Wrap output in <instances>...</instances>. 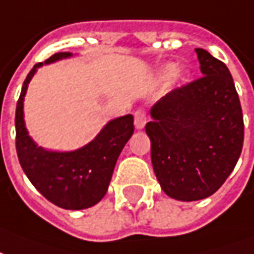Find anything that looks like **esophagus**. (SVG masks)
<instances>
[{
    "mask_svg": "<svg viewBox=\"0 0 254 254\" xmlns=\"http://www.w3.org/2000/svg\"><path fill=\"white\" fill-rule=\"evenodd\" d=\"M146 122H147V118H146L145 111L142 109H138L134 115V125L136 129H142L146 126Z\"/></svg>",
    "mask_w": 254,
    "mask_h": 254,
    "instance_id": "1",
    "label": "esophagus"
}]
</instances>
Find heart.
Returning <instances> with one entry per match:
<instances>
[{"instance_id":"1","label":"heart","mask_w":254,"mask_h":254,"mask_svg":"<svg viewBox=\"0 0 254 254\" xmlns=\"http://www.w3.org/2000/svg\"><path fill=\"white\" fill-rule=\"evenodd\" d=\"M173 70H175V64H165V66L162 67V75H169V74H172Z\"/></svg>"}]
</instances>
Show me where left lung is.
Instances as JSON below:
<instances>
[{
  "label": "left lung",
  "instance_id": "1",
  "mask_svg": "<svg viewBox=\"0 0 254 254\" xmlns=\"http://www.w3.org/2000/svg\"><path fill=\"white\" fill-rule=\"evenodd\" d=\"M195 51L203 77L157 101L146 125L157 180L181 201L215 193L244 145L241 103L229 68L208 51Z\"/></svg>",
  "mask_w": 254,
  "mask_h": 254
}]
</instances>
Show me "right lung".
Masks as SVG:
<instances>
[{
  "label": "right lung",
  "mask_w": 254,
  "mask_h": 254,
  "mask_svg": "<svg viewBox=\"0 0 254 254\" xmlns=\"http://www.w3.org/2000/svg\"><path fill=\"white\" fill-rule=\"evenodd\" d=\"M71 57V53L54 54L35 64L27 75L16 107V150L24 173L47 200L64 210H84L97 204L107 193L116 161L134 134V116L109 120L94 139L77 150L57 151L36 145L24 120L28 85L43 64Z\"/></svg>",
  "instance_id": "right-lung-1"
}]
</instances>
